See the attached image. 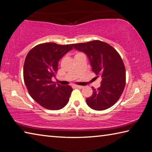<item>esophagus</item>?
<instances>
[{"label":"esophagus","instance_id":"34e87169","mask_svg":"<svg viewBox=\"0 0 152 152\" xmlns=\"http://www.w3.org/2000/svg\"><path fill=\"white\" fill-rule=\"evenodd\" d=\"M75 87H77V88H78V89H82V88H83V86H75Z\"/></svg>","mask_w":152,"mask_h":152}]
</instances>
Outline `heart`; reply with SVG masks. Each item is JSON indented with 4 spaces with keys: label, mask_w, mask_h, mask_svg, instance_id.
<instances>
[{
    "label": "heart",
    "mask_w": 152,
    "mask_h": 152,
    "mask_svg": "<svg viewBox=\"0 0 152 152\" xmlns=\"http://www.w3.org/2000/svg\"><path fill=\"white\" fill-rule=\"evenodd\" d=\"M79 54H81V53H77L75 55H79Z\"/></svg>",
    "instance_id": "heart-1"
}]
</instances>
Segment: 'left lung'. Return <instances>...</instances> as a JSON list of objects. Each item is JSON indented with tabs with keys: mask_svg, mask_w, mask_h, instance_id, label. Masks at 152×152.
<instances>
[{
	"mask_svg": "<svg viewBox=\"0 0 152 152\" xmlns=\"http://www.w3.org/2000/svg\"><path fill=\"white\" fill-rule=\"evenodd\" d=\"M73 47L86 53L96 77L102 79L99 88L92 87L93 95L86 99L87 104L97 111L111 107L119 100L126 86V69L121 56L110 45L99 40L73 44Z\"/></svg>",
	"mask_w": 152,
	"mask_h": 152,
	"instance_id": "obj_1",
	"label": "left lung"
}]
</instances>
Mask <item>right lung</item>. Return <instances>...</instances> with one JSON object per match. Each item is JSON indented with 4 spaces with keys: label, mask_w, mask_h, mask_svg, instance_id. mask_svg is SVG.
Segmentation results:
<instances>
[{
    "label": "right lung",
    "mask_w": 152,
    "mask_h": 152,
    "mask_svg": "<svg viewBox=\"0 0 152 152\" xmlns=\"http://www.w3.org/2000/svg\"><path fill=\"white\" fill-rule=\"evenodd\" d=\"M73 49V44L45 42L29 50L23 66V77L31 97L42 107L58 110L67 104L73 89L52 81L58 70V62Z\"/></svg>",
    "instance_id": "1"
}]
</instances>
